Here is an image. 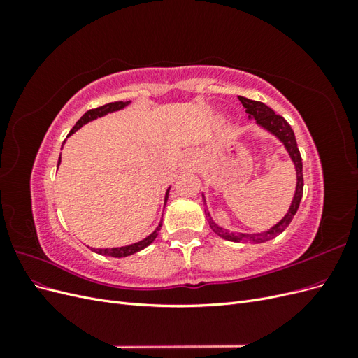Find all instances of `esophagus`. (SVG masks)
Instances as JSON below:
<instances>
[{
	"mask_svg": "<svg viewBox=\"0 0 358 358\" xmlns=\"http://www.w3.org/2000/svg\"><path fill=\"white\" fill-rule=\"evenodd\" d=\"M187 166H188V167H191V164H189V162H187Z\"/></svg>",
	"mask_w": 358,
	"mask_h": 358,
	"instance_id": "34e87169",
	"label": "esophagus"
}]
</instances>
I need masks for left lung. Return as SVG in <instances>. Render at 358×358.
<instances>
[{
    "label": "left lung",
    "instance_id": "8db88e82",
    "mask_svg": "<svg viewBox=\"0 0 358 358\" xmlns=\"http://www.w3.org/2000/svg\"><path fill=\"white\" fill-rule=\"evenodd\" d=\"M241 103L243 104V107L246 109L248 117L251 119V121H255V124L258 127H262L263 129H266L267 133H270L272 136H275L280 143L284 145L285 150L288 152L292 164H294L296 169V191H294V197L291 200L289 208L287 210V213L284 215V218L280 220L279 222H276L273 227H270L268 230H264L262 233H239V231H230L227 229H222L221 225L216 224L210 213L204 209L206 216H208V221L210 229L218 234L220 237L225 241H230V242H246V243H263L267 242L270 239H273L278 234L282 233L287 227L289 225L291 220L294 218V215L299 209V204L303 196V164H301V157L299 152V148H297V142H296V136L294 131H292L289 124L285 121L282 116L276 115L270 107H267L264 103H259V101H254V100H249L245 99V96H239ZM203 201L206 204V197L203 194Z\"/></svg>",
    "mask_w": 358,
    "mask_h": 358
}]
</instances>
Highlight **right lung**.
<instances>
[{
    "label": "right lung",
    "instance_id": "1",
    "mask_svg": "<svg viewBox=\"0 0 358 358\" xmlns=\"http://www.w3.org/2000/svg\"><path fill=\"white\" fill-rule=\"evenodd\" d=\"M129 104H131V101H115V103L104 104V106H101V107H96V109L88 110V112H86V113L79 119L78 122H76V125L71 128V131H70L69 136L74 134L76 131H78V129H80L83 125H86L88 122H92V121H95V119L103 117V116L109 115V113H115V112L122 110V109H125V107L129 106ZM69 136H67V137H69ZM64 143H66V140H64ZM64 143H62V145H64ZM59 164H61V155H59V161H58V167H59ZM170 188H171V187H169L167 191H166V196H164V208H166V203H167V200H169ZM161 224H162V218H161L159 224L157 225V229H155L152 233H150L149 236H146L145 239L138 241V242H136V243L125 245V246H116V248H91V251H94V252H96V254H100V255L115 257V258H122V257L133 255V254H136V252H138V251H142V249H145L146 246H149L150 243H152V242L157 239V236H158V233H159V230H161ZM88 248H90V246H88Z\"/></svg>",
    "mask_w": 358,
    "mask_h": 358
}]
</instances>
